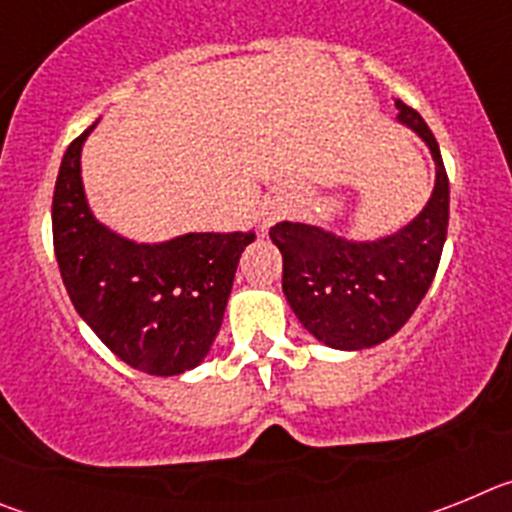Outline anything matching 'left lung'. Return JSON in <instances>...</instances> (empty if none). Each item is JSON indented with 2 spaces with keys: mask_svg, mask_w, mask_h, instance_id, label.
<instances>
[{
  "mask_svg": "<svg viewBox=\"0 0 512 512\" xmlns=\"http://www.w3.org/2000/svg\"><path fill=\"white\" fill-rule=\"evenodd\" d=\"M397 120L423 138L436 161V184L397 233L348 241L310 223H277L271 243L282 251V289L312 336L330 348L361 351L395 336L425 297L449 228V176L423 117L395 99Z\"/></svg>",
  "mask_w": 512,
  "mask_h": 512,
  "instance_id": "obj_1",
  "label": "left lung"
}]
</instances>
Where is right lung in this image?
I'll list each match as a JSON object with an SVG mask.
<instances>
[{"instance_id": "add662e5", "label": "right lung", "mask_w": 512, "mask_h": 512, "mask_svg": "<svg viewBox=\"0 0 512 512\" xmlns=\"http://www.w3.org/2000/svg\"><path fill=\"white\" fill-rule=\"evenodd\" d=\"M87 128L63 153L53 192V248L63 284L99 341L138 372L200 366L223 325L248 233H184L135 243L92 215L81 184Z\"/></svg>"}]
</instances>
